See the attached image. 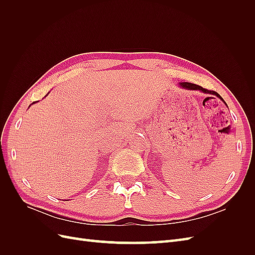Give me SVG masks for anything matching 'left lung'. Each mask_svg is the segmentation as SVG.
<instances>
[{"instance_id":"8db88e82","label":"left lung","mask_w":255,"mask_h":255,"mask_svg":"<svg viewBox=\"0 0 255 255\" xmlns=\"http://www.w3.org/2000/svg\"><path fill=\"white\" fill-rule=\"evenodd\" d=\"M180 85H181V86H182L183 88H186V89H189V90H201V91L205 92V94L214 95V96H216V97H218L220 100H222V101L225 102V100H223V99L219 96V94H217V92L214 91V90H208V89H205V88H203V87H201V86H199V85L191 84V83H181ZM225 103H226V102H225Z\"/></svg>"}]
</instances>
